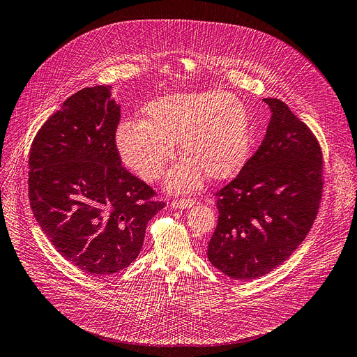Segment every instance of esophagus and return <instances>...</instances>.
I'll list each match as a JSON object with an SVG mask.
<instances>
[{
    "instance_id": "esophagus-1",
    "label": "esophagus",
    "mask_w": 357,
    "mask_h": 357,
    "mask_svg": "<svg viewBox=\"0 0 357 357\" xmlns=\"http://www.w3.org/2000/svg\"><path fill=\"white\" fill-rule=\"evenodd\" d=\"M195 201L192 198H188V199H175L170 203V207L172 208H176V210H188L191 207H194Z\"/></svg>"
}]
</instances>
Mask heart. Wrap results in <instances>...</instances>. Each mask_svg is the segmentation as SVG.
<instances>
[{
	"mask_svg": "<svg viewBox=\"0 0 357 357\" xmlns=\"http://www.w3.org/2000/svg\"><path fill=\"white\" fill-rule=\"evenodd\" d=\"M176 142L185 159L169 174V191L197 188L204 172L213 181L236 175L250 153L243 103L223 91L174 93L150 102L143 121L122 122L116 130L123 165L147 182L163 175Z\"/></svg>",
	"mask_w": 357,
	"mask_h": 357,
	"instance_id": "heart-1",
	"label": "heart"
}]
</instances>
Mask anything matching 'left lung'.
<instances>
[{"instance_id": "8db88e82", "label": "left lung", "mask_w": 357, "mask_h": 357, "mask_svg": "<svg viewBox=\"0 0 357 357\" xmlns=\"http://www.w3.org/2000/svg\"><path fill=\"white\" fill-rule=\"evenodd\" d=\"M258 150L217 192L211 264L234 280L258 278L283 262L311 230L322 195V153L312 131L278 99Z\"/></svg>"}]
</instances>
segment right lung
Listing matches in <instances>:
<instances>
[{"label":"right lung","instance_id":"obj_1","mask_svg":"<svg viewBox=\"0 0 357 357\" xmlns=\"http://www.w3.org/2000/svg\"><path fill=\"white\" fill-rule=\"evenodd\" d=\"M119 116L111 86L86 87L48 118L30 147L35 219L59 255L96 277L131 264L149 220L165 206L121 165Z\"/></svg>","mask_w":357,"mask_h":357}]
</instances>
